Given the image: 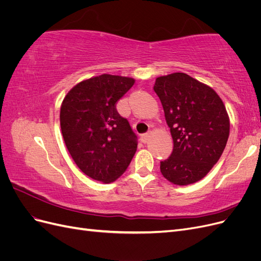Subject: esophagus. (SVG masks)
Returning a JSON list of instances; mask_svg holds the SVG:
<instances>
[{"label":"esophagus","instance_id":"34e87169","mask_svg":"<svg viewBox=\"0 0 261 261\" xmlns=\"http://www.w3.org/2000/svg\"><path fill=\"white\" fill-rule=\"evenodd\" d=\"M149 132L148 133H146V134H143V135L140 136V140H141V143H144V144H146L147 141H148V139H149Z\"/></svg>","mask_w":261,"mask_h":261}]
</instances>
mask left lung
<instances>
[{
  "label": "left lung",
  "mask_w": 261,
  "mask_h": 261,
  "mask_svg": "<svg viewBox=\"0 0 261 261\" xmlns=\"http://www.w3.org/2000/svg\"><path fill=\"white\" fill-rule=\"evenodd\" d=\"M159 97L173 138V151L160 162L162 175L175 185L200 180L213 168L226 146L230 120L218 93L184 73L158 77Z\"/></svg>",
  "instance_id": "left-lung-1"
}]
</instances>
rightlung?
I'll return each mask as SVG.
<instances>
[{
    "instance_id": "1",
    "label": "right lung",
    "mask_w": 261,
    "mask_h": 261,
    "mask_svg": "<svg viewBox=\"0 0 261 261\" xmlns=\"http://www.w3.org/2000/svg\"><path fill=\"white\" fill-rule=\"evenodd\" d=\"M135 80L103 74L77 84L62 102L60 123L73 160L86 175L111 183L127 169L137 136L116 111Z\"/></svg>"
}]
</instances>
